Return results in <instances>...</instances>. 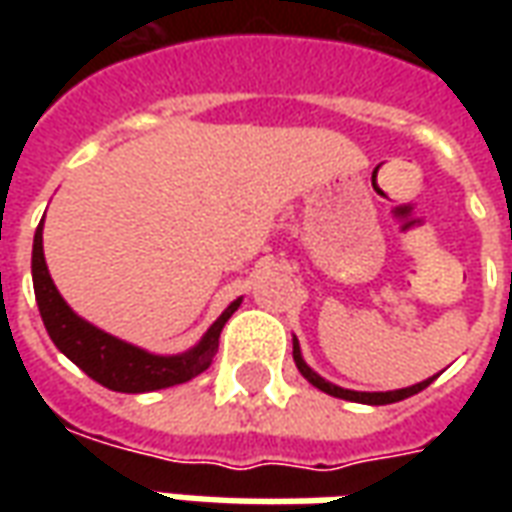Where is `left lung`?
<instances>
[{"instance_id": "left-lung-1", "label": "left lung", "mask_w": 512, "mask_h": 512, "mask_svg": "<svg viewBox=\"0 0 512 512\" xmlns=\"http://www.w3.org/2000/svg\"><path fill=\"white\" fill-rule=\"evenodd\" d=\"M293 362H296V367H299V373L307 381H310L315 389H321V392H326V395L332 397H340V400H351V403H365V406H386V403H397V400H406V397L417 395V392H422L425 386H430L433 381H436V376L433 378H425V381H419V384L414 386H406V389H392V392H356V389H343V386L332 384V381H326L323 376H318L315 370H312L307 362H304V356H301V345L299 340L293 337Z\"/></svg>"}]
</instances>
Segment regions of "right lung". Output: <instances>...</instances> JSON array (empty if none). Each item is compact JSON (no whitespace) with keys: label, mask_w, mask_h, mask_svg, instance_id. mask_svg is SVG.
<instances>
[{"label":"right lung","mask_w":512,"mask_h":512,"mask_svg":"<svg viewBox=\"0 0 512 512\" xmlns=\"http://www.w3.org/2000/svg\"><path fill=\"white\" fill-rule=\"evenodd\" d=\"M32 285H35L40 318L51 343L57 345L73 365L82 367L93 381L112 392H128V395L186 384L194 376H200L202 370H208L219 351V334L224 323L230 321V315L244 301H230V307L211 323V329L202 334L200 343L191 345L189 351L169 356L150 354L145 348L126 343L115 334L84 321L82 315H76L71 304L62 299L46 266V255H43V222L38 224L35 244H32Z\"/></svg>","instance_id":"right-lung-1"}]
</instances>
